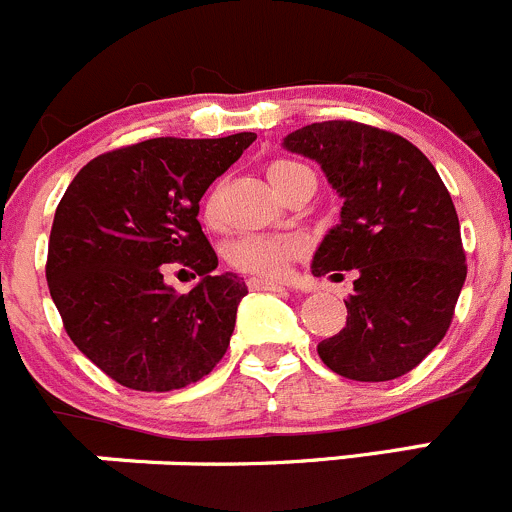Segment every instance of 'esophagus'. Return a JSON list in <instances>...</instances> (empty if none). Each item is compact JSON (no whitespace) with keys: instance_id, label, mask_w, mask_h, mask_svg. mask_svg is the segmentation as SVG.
I'll use <instances>...</instances> for the list:
<instances>
[{"instance_id":"esophagus-1","label":"esophagus","mask_w":512,"mask_h":512,"mask_svg":"<svg viewBox=\"0 0 512 512\" xmlns=\"http://www.w3.org/2000/svg\"><path fill=\"white\" fill-rule=\"evenodd\" d=\"M251 291H283V283L278 281H266V278H249Z\"/></svg>"}]
</instances>
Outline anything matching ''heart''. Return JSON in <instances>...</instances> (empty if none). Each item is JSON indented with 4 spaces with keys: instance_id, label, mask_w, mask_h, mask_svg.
<instances>
[{
    "instance_id": "b5f03b06",
    "label": "heart",
    "mask_w": 512,
    "mask_h": 512,
    "mask_svg": "<svg viewBox=\"0 0 512 512\" xmlns=\"http://www.w3.org/2000/svg\"><path fill=\"white\" fill-rule=\"evenodd\" d=\"M306 166L296 161L278 159L271 161L266 169L273 189L281 191L286 181L296 171ZM206 219H214V196L206 201ZM301 251V239L293 234H244L226 246V261L241 273H254V276L281 278L286 273L288 261Z\"/></svg>"
}]
</instances>
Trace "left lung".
I'll return each instance as SVG.
<instances>
[{"instance_id":"8db88e82","label":"left lung","mask_w":512,"mask_h":512,"mask_svg":"<svg viewBox=\"0 0 512 512\" xmlns=\"http://www.w3.org/2000/svg\"><path fill=\"white\" fill-rule=\"evenodd\" d=\"M283 146L316 159L343 199L313 276L358 268L346 326L318 356L351 381L406 376L443 341L468 273L448 189L418 146L358 121L308 124Z\"/></svg>"}]
</instances>
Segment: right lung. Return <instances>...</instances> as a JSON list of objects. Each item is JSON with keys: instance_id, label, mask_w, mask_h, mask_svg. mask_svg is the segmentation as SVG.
<instances>
[{"instance_id": "obj_1", "label": "right lung", "mask_w": 512, "mask_h": 512, "mask_svg": "<svg viewBox=\"0 0 512 512\" xmlns=\"http://www.w3.org/2000/svg\"><path fill=\"white\" fill-rule=\"evenodd\" d=\"M256 134L139 141L96 156L74 176L49 236L47 283L74 346L116 383L166 393L214 371L229 348L246 283L219 266L199 201ZM202 281L163 283V263Z\"/></svg>"}]
</instances>
